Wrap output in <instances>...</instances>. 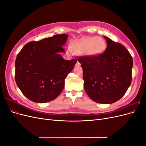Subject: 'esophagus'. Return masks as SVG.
<instances>
[{
  "instance_id": "esophagus-1",
  "label": "esophagus",
  "mask_w": 146,
  "mask_h": 146,
  "mask_svg": "<svg viewBox=\"0 0 146 146\" xmlns=\"http://www.w3.org/2000/svg\"><path fill=\"white\" fill-rule=\"evenodd\" d=\"M80 65V63H79L78 61H77V63H76V66H79Z\"/></svg>"
}]
</instances>
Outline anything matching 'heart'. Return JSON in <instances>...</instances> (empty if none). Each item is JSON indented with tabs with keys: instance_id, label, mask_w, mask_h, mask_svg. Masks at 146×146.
Segmentation results:
<instances>
[{
	"instance_id": "heart-1",
	"label": "heart",
	"mask_w": 146,
	"mask_h": 146,
	"mask_svg": "<svg viewBox=\"0 0 146 146\" xmlns=\"http://www.w3.org/2000/svg\"><path fill=\"white\" fill-rule=\"evenodd\" d=\"M106 42L99 36H90L74 41L70 48L78 54H85L91 56H98L102 54L106 49Z\"/></svg>"
}]
</instances>
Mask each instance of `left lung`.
Masks as SVG:
<instances>
[{"instance_id": "8db88e82", "label": "left lung", "mask_w": 146, "mask_h": 146, "mask_svg": "<svg viewBox=\"0 0 146 146\" xmlns=\"http://www.w3.org/2000/svg\"><path fill=\"white\" fill-rule=\"evenodd\" d=\"M107 47L98 56L78 57L82 64L84 88L97 103L110 104L122 98L132 78L133 58L121 44L104 36Z\"/></svg>"}]
</instances>
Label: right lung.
Returning <instances> with one entry per match:
<instances>
[{
	"mask_svg": "<svg viewBox=\"0 0 146 146\" xmlns=\"http://www.w3.org/2000/svg\"><path fill=\"white\" fill-rule=\"evenodd\" d=\"M66 34L56 35L23 47L15 61V80L23 94L31 101L46 103L58 97L64 86V79L72 71L76 59L66 60L60 52Z\"/></svg>",
	"mask_w": 146,
	"mask_h": 146,
	"instance_id": "obj_1",
	"label": "right lung"
}]
</instances>
